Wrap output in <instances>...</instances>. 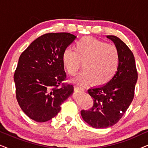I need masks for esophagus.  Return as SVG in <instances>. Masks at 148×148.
<instances>
[{
	"label": "esophagus",
	"instance_id": "1",
	"mask_svg": "<svg viewBox=\"0 0 148 148\" xmlns=\"http://www.w3.org/2000/svg\"><path fill=\"white\" fill-rule=\"evenodd\" d=\"M75 90L76 91H77V92H84V89L83 88H81V87H78L75 86Z\"/></svg>",
	"mask_w": 148,
	"mask_h": 148
}]
</instances>
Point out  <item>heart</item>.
<instances>
[{"label": "heart", "mask_w": 148, "mask_h": 148, "mask_svg": "<svg viewBox=\"0 0 148 148\" xmlns=\"http://www.w3.org/2000/svg\"><path fill=\"white\" fill-rule=\"evenodd\" d=\"M62 64L69 75H73L82 62L83 70L73 79L81 86L92 83L101 86L110 82L118 71L120 54L113 44L84 36L74 45V50L66 48L62 54Z\"/></svg>", "instance_id": "b5f03b06"}]
</instances>
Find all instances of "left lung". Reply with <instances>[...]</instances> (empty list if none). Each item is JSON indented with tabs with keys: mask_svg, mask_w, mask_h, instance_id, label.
I'll list each match as a JSON object with an SVG mask.
<instances>
[{
	"mask_svg": "<svg viewBox=\"0 0 148 148\" xmlns=\"http://www.w3.org/2000/svg\"><path fill=\"white\" fill-rule=\"evenodd\" d=\"M118 48L120 64L114 77L104 86L89 89L94 104L90 110H82L85 122L96 129L111 127L122 118L134 97L137 80L135 58L128 46L115 36H107Z\"/></svg>",
	"mask_w": 148,
	"mask_h": 148,
	"instance_id": "1",
	"label": "left lung"
}]
</instances>
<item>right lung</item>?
<instances>
[{"instance_id":"1","label":"right lung","mask_w":148,"mask_h":148,"mask_svg":"<svg viewBox=\"0 0 148 148\" xmlns=\"http://www.w3.org/2000/svg\"><path fill=\"white\" fill-rule=\"evenodd\" d=\"M75 38L64 32L44 34L20 56L14 74L16 98L21 110L36 122L56 116L62 103L73 92V85L62 83L66 75L61 57Z\"/></svg>"}]
</instances>
